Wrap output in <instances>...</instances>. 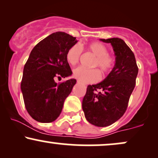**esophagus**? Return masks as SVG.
<instances>
[{
	"label": "esophagus",
	"mask_w": 158,
	"mask_h": 158,
	"mask_svg": "<svg viewBox=\"0 0 158 158\" xmlns=\"http://www.w3.org/2000/svg\"><path fill=\"white\" fill-rule=\"evenodd\" d=\"M77 82H78V83H79V82H80V81H77Z\"/></svg>",
	"instance_id": "1"
}]
</instances>
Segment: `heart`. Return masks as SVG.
I'll return each instance as SVG.
<instances>
[{"label":"heart","mask_w":158,"mask_h":158,"mask_svg":"<svg viewBox=\"0 0 158 158\" xmlns=\"http://www.w3.org/2000/svg\"><path fill=\"white\" fill-rule=\"evenodd\" d=\"M88 48L96 56L93 67H98L103 74L110 72L114 67V59L108 54V49L106 45L100 42H93L88 45ZM81 52L82 48L80 44H76L70 48L66 54V59L69 64H77ZM73 77L82 83H94L100 79L101 75L98 69H88L79 66L73 69Z\"/></svg>","instance_id":"b5f03b06"}]
</instances>
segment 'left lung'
Wrapping results in <instances>:
<instances>
[{
    "label": "left lung",
    "instance_id": "8db88e82",
    "mask_svg": "<svg viewBox=\"0 0 158 158\" xmlns=\"http://www.w3.org/2000/svg\"><path fill=\"white\" fill-rule=\"evenodd\" d=\"M110 43L116 62L108 77L97 85H88L82 100L85 118L99 127L113 124L125 114L136 85L138 67L135 56L123 39H100Z\"/></svg>",
    "mask_w": 158,
    "mask_h": 158
}]
</instances>
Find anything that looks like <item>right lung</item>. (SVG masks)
I'll list each match as a JSON object with an SVG mask.
<instances>
[{
  "label": "right lung",
  "mask_w": 158,
  "mask_h": 158,
  "mask_svg": "<svg viewBox=\"0 0 158 158\" xmlns=\"http://www.w3.org/2000/svg\"><path fill=\"white\" fill-rule=\"evenodd\" d=\"M77 43L76 37L56 32L34 47L24 65L21 89L29 114L40 123L53 122L77 82L74 79L57 83L56 78L72 74L66 59L68 50Z\"/></svg>",
  "instance_id": "obj_1"
}]
</instances>
